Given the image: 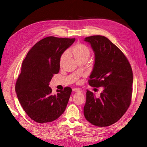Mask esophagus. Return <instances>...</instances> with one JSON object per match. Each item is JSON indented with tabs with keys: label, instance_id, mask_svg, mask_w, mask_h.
I'll use <instances>...</instances> for the list:
<instances>
[{
	"label": "esophagus",
	"instance_id": "obj_1",
	"mask_svg": "<svg viewBox=\"0 0 147 147\" xmlns=\"http://www.w3.org/2000/svg\"><path fill=\"white\" fill-rule=\"evenodd\" d=\"M73 91L74 92H80V90L79 88H73Z\"/></svg>",
	"mask_w": 147,
	"mask_h": 147
}]
</instances>
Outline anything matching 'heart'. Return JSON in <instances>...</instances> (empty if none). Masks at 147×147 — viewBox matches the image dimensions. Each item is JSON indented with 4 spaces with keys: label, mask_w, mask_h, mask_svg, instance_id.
Segmentation results:
<instances>
[{
    "label": "heart",
    "mask_w": 147,
    "mask_h": 147,
    "mask_svg": "<svg viewBox=\"0 0 147 147\" xmlns=\"http://www.w3.org/2000/svg\"><path fill=\"white\" fill-rule=\"evenodd\" d=\"M67 53L69 56H72L78 62L84 60H86L90 57L91 52L90 49L82 43H76L73 47L67 51ZM67 53H63L59 59V64L61 66L63 64L65 59L67 58Z\"/></svg>",
    "instance_id": "obj_1"
}]
</instances>
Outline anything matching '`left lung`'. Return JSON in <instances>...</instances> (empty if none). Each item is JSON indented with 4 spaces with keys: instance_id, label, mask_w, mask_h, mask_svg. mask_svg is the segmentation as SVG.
Segmentation results:
<instances>
[{
    "instance_id": "obj_1",
    "label": "left lung",
    "mask_w": 147,
    "mask_h": 147,
    "mask_svg": "<svg viewBox=\"0 0 147 147\" xmlns=\"http://www.w3.org/2000/svg\"><path fill=\"white\" fill-rule=\"evenodd\" d=\"M94 53V64L88 83L93 87H103L99 97L86 90L84 108L85 117L97 127L116 123L131 104L133 71L127 58L117 46L105 36L85 37Z\"/></svg>"
}]
</instances>
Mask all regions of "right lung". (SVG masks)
Returning a JSON list of instances; mask_svg holds the SVG:
<instances>
[{
	"instance_id": "add662e5",
	"label": "right lung",
	"mask_w": 147,
	"mask_h": 147,
	"mask_svg": "<svg viewBox=\"0 0 147 147\" xmlns=\"http://www.w3.org/2000/svg\"><path fill=\"white\" fill-rule=\"evenodd\" d=\"M74 41V38L45 37L32 47L24 60L16 92L27 115L37 123L55 121L66 109L71 88L57 90L53 95L49 83L59 71L60 57Z\"/></svg>"
}]
</instances>
